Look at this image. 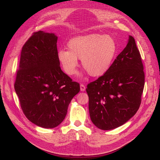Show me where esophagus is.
<instances>
[{
	"instance_id": "34e87169",
	"label": "esophagus",
	"mask_w": 160,
	"mask_h": 160,
	"mask_svg": "<svg viewBox=\"0 0 160 160\" xmlns=\"http://www.w3.org/2000/svg\"><path fill=\"white\" fill-rule=\"evenodd\" d=\"M85 89H86L85 86H84V84H80V91H85Z\"/></svg>"
}]
</instances>
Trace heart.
<instances>
[{"label": "heart", "mask_w": 160, "mask_h": 160, "mask_svg": "<svg viewBox=\"0 0 160 160\" xmlns=\"http://www.w3.org/2000/svg\"><path fill=\"white\" fill-rule=\"evenodd\" d=\"M68 50L60 49L58 60L64 73L72 76L81 59L82 66L92 77L107 73L118 53L117 43L113 37L100 33L77 36L67 42Z\"/></svg>", "instance_id": "obj_1"}]
</instances>
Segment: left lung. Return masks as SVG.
I'll return each instance as SVG.
<instances>
[{
  "mask_svg": "<svg viewBox=\"0 0 160 160\" xmlns=\"http://www.w3.org/2000/svg\"><path fill=\"white\" fill-rule=\"evenodd\" d=\"M144 67L133 37L107 73L87 85L89 111L93 124L111 130L136 113L144 87Z\"/></svg>",
  "mask_w": 160,
  "mask_h": 160,
  "instance_id": "8db88e82",
  "label": "left lung"
}]
</instances>
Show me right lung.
Segmentation results:
<instances>
[{
	"instance_id": "add662e5",
	"label": "right lung",
	"mask_w": 160,
	"mask_h": 160,
	"mask_svg": "<svg viewBox=\"0 0 160 160\" xmlns=\"http://www.w3.org/2000/svg\"><path fill=\"white\" fill-rule=\"evenodd\" d=\"M58 37L34 32L23 45L14 89L28 120L38 127L55 128L65 118L80 84L61 70L58 60Z\"/></svg>"
}]
</instances>
